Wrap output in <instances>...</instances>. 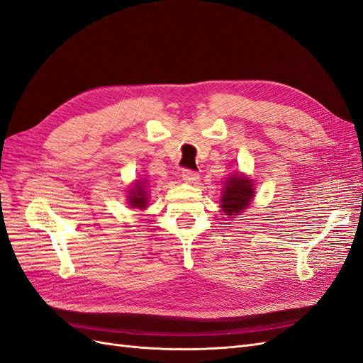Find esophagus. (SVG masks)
Wrapping results in <instances>:
<instances>
[{"label":"esophagus","instance_id":"1","mask_svg":"<svg viewBox=\"0 0 363 363\" xmlns=\"http://www.w3.org/2000/svg\"><path fill=\"white\" fill-rule=\"evenodd\" d=\"M182 177L186 183H191V184H196V182L200 180V175L192 169H184L183 174H182Z\"/></svg>","mask_w":363,"mask_h":363}]
</instances>
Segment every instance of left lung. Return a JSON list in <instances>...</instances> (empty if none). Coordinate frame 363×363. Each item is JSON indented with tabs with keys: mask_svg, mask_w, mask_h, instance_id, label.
I'll use <instances>...</instances> for the list:
<instances>
[{
	"mask_svg": "<svg viewBox=\"0 0 363 363\" xmlns=\"http://www.w3.org/2000/svg\"><path fill=\"white\" fill-rule=\"evenodd\" d=\"M255 192H252L251 180L240 177V175H232L225 183L224 195L221 200V207L225 215H238L248 207Z\"/></svg>",
	"mask_w": 363,
	"mask_h": 363,
	"instance_id": "1",
	"label": "left lung"
}]
</instances>
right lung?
Listing matches in <instances>:
<instances>
[{
	"instance_id": "right-lung-1",
	"label": "right lung",
	"mask_w": 363,
	"mask_h": 363,
	"mask_svg": "<svg viewBox=\"0 0 363 363\" xmlns=\"http://www.w3.org/2000/svg\"><path fill=\"white\" fill-rule=\"evenodd\" d=\"M128 204L136 208L147 207V191L144 184L135 183V189H131L128 195Z\"/></svg>"
}]
</instances>
